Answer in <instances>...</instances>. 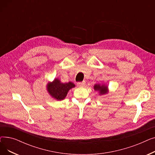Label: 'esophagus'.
Segmentation results:
<instances>
[{"label":"esophagus","mask_w":155,"mask_h":155,"mask_svg":"<svg viewBox=\"0 0 155 155\" xmlns=\"http://www.w3.org/2000/svg\"><path fill=\"white\" fill-rule=\"evenodd\" d=\"M85 85V82L84 81V82H78L77 83V86L78 87H84Z\"/></svg>","instance_id":"esophagus-1"}]
</instances>
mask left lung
<instances>
[{"label":"left lung","mask_w":155,"mask_h":155,"mask_svg":"<svg viewBox=\"0 0 155 155\" xmlns=\"http://www.w3.org/2000/svg\"><path fill=\"white\" fill-rule=\"evenodd\" d=\"M94 90L95 91H98L100 92L101 95L102 94H105L108 92V89H107V87L105 86V85H101L99 84H96L94 85Z\"/></svg>","instance_id":"8db88e82"}]
</instances>
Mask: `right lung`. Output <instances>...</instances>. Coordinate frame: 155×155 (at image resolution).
Listing matches in <instances>:
<instances>
[{"label":"right lung","mask_w":155,"mask_h":155,"mask_svg":"<svg viewBox=\"0 0 155 155\" xmlns=\"http://www.w3.org/2000/svg\"><path fill=\"white\" fill-rule=\"evenodd\" d=\"M75 87V84L72 82L63 84L58 79L55 78L53 82L48 84L47 90L53 98L61 101L65 98L70 89Z\"/></svg>","instance_id":"1"}]
</instances>
